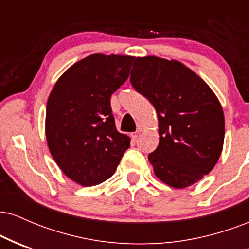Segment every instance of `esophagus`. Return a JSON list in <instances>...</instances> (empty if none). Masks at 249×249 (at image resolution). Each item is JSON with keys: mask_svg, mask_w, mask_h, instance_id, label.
Wrapping results in <instances>:
<instances>
[{"mask_svg": "<svg viewBox=\"0 0 249 249\" xmlns=\"http://www.w3.org/2000/svg\"><path fill=\"white\" fill-rule=\"evenodd\" d=\"M141 136V131H137V132H133L131 133V138L133 139V141H137L138 139V137Z\"/></svg>", "mask_w": 249, "mask_h": 249, "instance_id": "esophagus-1", "label": "esophagus"}]
</instances>
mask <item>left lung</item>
Instances as JSON below:
<instances>
[{"label":"left lung","instance_id":"left-lung-1","mask_svg":"<svg viewBox=\"0 0 249 249\" xmlns=\"http://www.w3.org/2000/svg\"><path fill=\"white\" fill-rule=\"evenodd\" d=\"M131 84L156 108L159 144L148 154L156 177L186 188L215 166L225 141V116L218 97L193 70L176 59L137 57Z\"/></svg>","mask_w":249,"mask_h":249}]
</instances>
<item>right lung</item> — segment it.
<instances>
[{
  "label": "right lung",
  "mask_w": 249,
  "mask_h": 249,
  "mask_svg": "<svg viewBox=\"0 0 249 249\" xmlns=\"http://www.w3.org/2000/svg\"><path fill=\"white\" fill-rule=\"evenodd\" d=\"M133 58L85 57L57 79L48 98V147L62 172L82 186L110 178L130 146V137L117 131L110 98L127 79Z\"/></svg>",
  "instance_id": "add662e5"
}]
</instances>
